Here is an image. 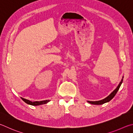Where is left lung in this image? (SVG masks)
<instances>
[{"label": "left lung", "mask_w": 133, "mask_h": 133, "mask_svg": "<svg viewBox=\"0 0 133 133\" xmlns=\"http://www.w3.org/2000/svg\"><path fill=\"white\" fill-rule=\"evenodd\" d=\"M123 77L122 78V81H121V82L117 86V87L116 88V89L115 90H113V91L111 92L108 97H106V98H104V99H102V100H101V101H88V103L92 104H97V105H100V104H104L105 103H107V102H109V101H110L114 97H115L116 94H117V91L118 90V89H119L120 86H121V85H122V83L123 82Z\"/></svg>", "instance_id": "left-lung-1"}]
</instances>
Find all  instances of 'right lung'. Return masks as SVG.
<instances>
[{
	"mask_svg": "<svg viewBox=\"0 0 133 133\" xmlns=\"http://www.w3.org/2000/svg\"><path fill=\"white\" fill-rule=\"evenodd\" d=\"M23 101H24L25 103H26L27 104H30V105H32V106H38V105H41V104H46V103H48V102H50L49 100H45V101H36V102H31L29 101V100L25 99L23 98V97H21Z\"/></svg>",
	"mask_w": 133,
	"mask_h": 133,
	"instance_id": "obj_1",
	"label": "right lung"
}]
</instances>
